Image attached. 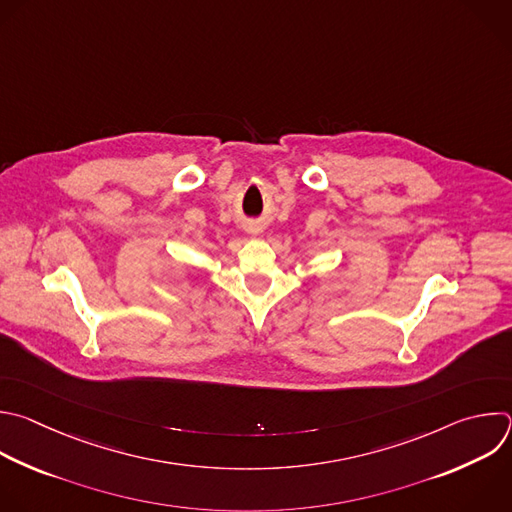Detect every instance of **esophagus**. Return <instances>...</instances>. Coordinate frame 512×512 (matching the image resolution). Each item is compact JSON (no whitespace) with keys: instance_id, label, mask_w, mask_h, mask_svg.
<instances>
[{"instance_id":"esophagus-1","label":"esophagus","mask_w":512,"mask_h":512,"mask_svg":"<svg viewBox=\"0 0 512 512\" xmlns=\"http://www.w3.org/2000/svg\"><path fill=\"white\" fill-rule=\"evenodd\" d=\"M251 233H257V231H255V229H251Z\"/></svg>"}]
</instances>
